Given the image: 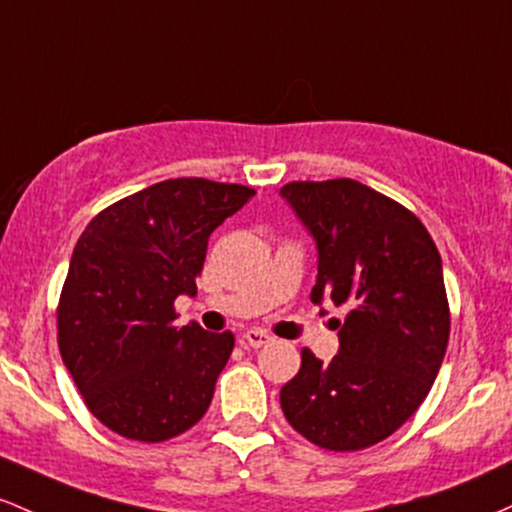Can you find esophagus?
Listing matches in <instances>:
<instances>
[{"label": "esophagus", "mask_w": 512, "mask_h": 512, "mask_svg": "<svg viewBox=\"0 0 512 512\" xmlns=\"http://www.w3.org/2000/svg\"><path fill=\"white\" fill-rule=\"evenodd\" d=\"M241 338H244L246 346H251V348H263L266 343H271V336L261 329H249Z\"/></svg>", "instance_id": "esophagus-1"}]
</instances>
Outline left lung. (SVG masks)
<instances>
[{
	"mask_svg": "<svg viewBox=\"0 0 512 512\" xmlns=\"http://www.w3.org/2000/svg\"><path fill=\"white\" fill-rule=\"evenodd\" d=\"M285 203L317 244L312 302L346 307L338 355L309 348L280 389L292 428L333 452L363 450L423 404L450 338L442 261L413 212L353 179L295 181Z\"/></svg>",
	"mask_w": 512,
	"mask_h": 512,
	"instance_id": "8db88e82",
	"label": "left lung"
}]
</instances>
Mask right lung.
<instances>
[{"label":"right lung","mask_w":512,"mask_h":512,"mask_svg":"<svg viewBox=\"0 0 512 512\" xmlns=\"http://www.w3.org/2000/svg\"><path fill=\"white\" fill-rule=\"evenodd\" d=\"M254 188L169 179L106 208L79 237L57 307V343L86 406L113 433L162 442L208 411L234 336L176 326L198 292L208 239Z\"/></svg>","instance_id":"add662e5"}]
</instances>
